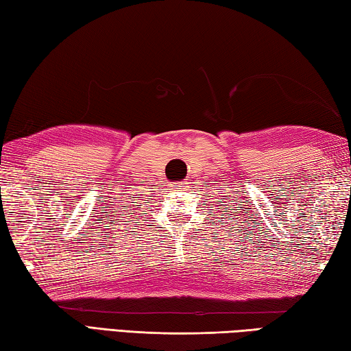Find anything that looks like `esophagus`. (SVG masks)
I'll return each mask as SVG.
<instances>
[{"mask_svg":"<svg viewBox=\"0 0 351 351\" xmlns=\"http://www.w3.org/2000/svg\"><path fill=\"white\" fill-rule=\"evenodd\" d=\"M186 181H181V182H171V187L173 189H184V187H187L186 186Z\"/></svg>","mask_w":351,"mask_h":351,"instance_id":"1","label":"esophagus"}]
</instances>
